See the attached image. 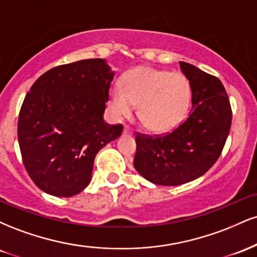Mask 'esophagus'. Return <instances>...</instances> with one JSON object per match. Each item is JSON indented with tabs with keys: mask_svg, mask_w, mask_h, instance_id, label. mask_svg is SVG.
Wrapping results in <instances>:
<instances>
[{
	"mask_svg": "<svg viewBox=\"0 0 257 257\" xmlns=\"http://www.w3.org/2000/svg\"><path fill=\"white\" fill-rule=\"evenodd\" d=\"M123 135H133V131L129 126H124V129H123Z\"/></svg>",
	"mask_w": 257,
	"mask_h": 257,
	"instance_id": "1",
	"label": "esophagus"
}]
</instances>
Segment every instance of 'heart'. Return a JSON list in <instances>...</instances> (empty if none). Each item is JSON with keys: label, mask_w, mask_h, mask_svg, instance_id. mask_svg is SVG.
Listing matches in <instances>:
<instances>
[{"label": "heart", "mask_w": 257, "mask_h": 257, "mask_svg": "<svg viewBox=\"0 0 257 257\" xmlns=\"http://www.w3.org/2000/svg\"><path fill=\"white\" fill-rule=\"evenodd\" d=\"M191 98V84L184 75L140 66L123 76L122 88H111L108 105L118 119L131 117L138 105V116L144 125L164 133L184 122Z\"/></svg>", "instance_id": "obj_1"}]
</instances>
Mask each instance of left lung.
Returning a JSON list of instances; mask_svg holds the SVG:
<instances>
[{"label":"left lung","mask_w":257,"mask_h":257,"mask_svg":"<svg viewBox=\"0 0 257 257\" xmlns=\"http://www.w3.org/2000/svg\"><path fill=\"white\" fill-rule=\"evenodd\" d=\"M180 69L192 90L190 116L166 135L135 138V169L156 185L178 186L204 175L220 157L231 129V105L220 79L184 61Z\"/></svg>","instance_id":"obj_1"}]
</instances>
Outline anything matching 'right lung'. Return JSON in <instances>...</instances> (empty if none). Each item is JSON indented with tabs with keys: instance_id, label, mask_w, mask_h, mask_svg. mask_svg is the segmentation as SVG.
<instances>
[{
	"instance_id": "add662e5",
	"label": "right lung",
	"mask_w": 257,
	"mask_h": 257,
	"mask_svg": "<svg viewBox=\"0 0 257 257\" xmlns=\"http://www.w3.org/2000/svg\"><path fill=\"white\" fill-rule=\"evenodd\" d=\"M113 76L105 59L79 60L44 72L26 94L18 140L26 172L43 192L83 191L96 153L120 137L122 124L104 120Z\"/></svg>"
}]
</instances>
